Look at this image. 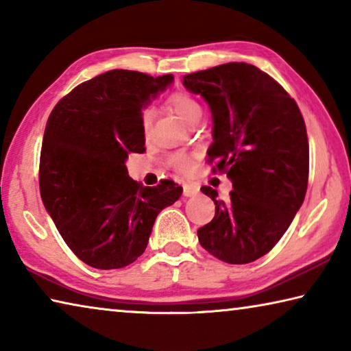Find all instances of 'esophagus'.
<instances>
[{
	"instance_id": "1",
	"label": "esophagus",
	"mask_w": 351,
	"mask_h": 351,
	"mask_svg": "<svg viewBox=\"0 0 351 351\" xmlns=\"http://www.w3.org/2000/svg\"><path fill=\"white\" fill-rule=\"evenodd\" d=\"M199 193V187L197 184H184V197H195Z\"/></svg>"
}]
</instances>
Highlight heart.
Returning a JSON list of instances; mask_svg holds the SVG:
<instances>
[{
  "mask_svg": "<svg viewBox=\"0 0 351 351\" xmlns=\"http://www.w3.org/2000/svg\"><path fill=\"white\" fill-rule=\"evenodd\" d=\"M167 104L170 105V108L182 119V121H186L189 123H192L195 119H198L201 116V112H203V108H201L197 97L187 91H176L173 94H170V97L167 99ZM153 119H154V112L152 108L142 110L139 125H141V133L144 138H148L152 133ZM167 164L171 169L176 170L178 173H182V175H189L190 171L193 170L192 158L186 153L170 154L167 158Z\"/></svg>",
  "mask_w": 351,
  "mask_h": 351,
  "instance_id": "b5f03b06",
  "label": "heart"
}]
</instances>
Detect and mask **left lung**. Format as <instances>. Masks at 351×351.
I'll use <instances>...</instances> for the list:
<instances>
[{
	"instance_id": "left-lung-1",
	"label": "left lung",
	"mask_w": 351,
	"mask_h": 351,
	"mask_svg": "<svg viewBox=\"0 0 351 351\" xmlns=\"http://www.w3.org/2000/svg\"><path fill=\"white\" fill-rule=\"evenodd\" d=\"M189 91L210 106L212 171L232 181L229 198L209 186L215 217L198 229L213 257L245 265L268 254L305 199L310 145L295 100L271 75L247 63H224L182 77Z\"/></svg>"
}]
</instances>
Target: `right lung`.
Masks as SVG:
<instances>
[{
    "label": "right lung",
    "mask_w": 351,
    "mask_h": 351,
    "mask_svg": "<svg viewBox=\"0 0 351 351\" xmlns=\"http://www.w3.org/2000/svg\"><path fill=\"white\" fill-rule=\"evenodd\" d=\"M173 75L112 69L75 86L47 119L40 193L62 239L83 263L119 269L144 254L154 219L181 197L162 180L142 187L128 176L130 153H144L142 108Z\"/></svg>",
    "instance_id": "right-lung-1"
}]
</instances>
